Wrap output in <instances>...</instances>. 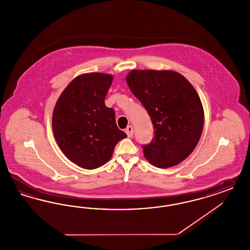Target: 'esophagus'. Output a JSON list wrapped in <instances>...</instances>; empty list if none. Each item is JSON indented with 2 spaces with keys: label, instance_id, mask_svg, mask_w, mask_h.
Wrapping results in <instances>:
<instances>
[{
  "label": "esophagus",
  "instance_id": "1",
  "mask_svg": "<svg viewBox=\"0 0 250 250\" xmlns=\"http://www.w3.org/2000/svg\"><path fill=\"white\" fill-rule=\"evenodd\" d=\"M125 132L127 133L128 137H132V135H133V127L131 125H129L125 129Z\"/></svg>",
  "mask_w": 250,
  "mask_h": 250
}]
</instances>
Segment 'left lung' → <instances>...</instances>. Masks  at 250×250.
Returning <instances> with one entry per match:
<instances>
[{
  "label": "left lung",
  "mask_w": 250,
  "mask_h": 250,
  "mask_svg": "<svg viewBox=\"0 0 250 250\" xmlns=\"http://www.w3.org/2000/svg\"><path fill=\"white\" fill-rule=\"evenodd\" d=\"M126 82L147 110L154 127L155 137L143 146L145 157L161 168L184 161L203 130V105L193 85L172 70L132 69Z\"/></svg>",
  "instance_id": "left-lung-1"
}]
</instances>
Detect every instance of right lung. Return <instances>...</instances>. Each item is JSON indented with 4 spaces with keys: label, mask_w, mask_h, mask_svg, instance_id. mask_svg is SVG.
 I'll return each instance as SVG.
<instances>
[{
    "label": "right lung",
    "mask_w": 250,
    "mask_h": 250,
    "mask_svg": "<svg viewBox=\"0 0 250 250\" xmlns=\"http://www.w3.org/2000/svg\"><path fill=\"white\" fill-rule=\"evenodd\" d=\"M113 76L99 72L76 77L56 102L52 118L58 146L76 165L94 169L107 163L116 145L126 138L118 128L114 109L104 98Z\"/></svg>",
    "instance_id": "obj_1"
}]
</instances>
